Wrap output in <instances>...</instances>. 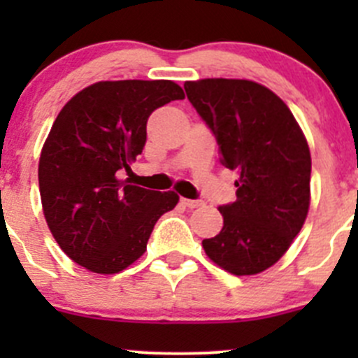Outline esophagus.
Returning <instances> with one entry per match:
<instances>
[{
    "label": "esophagus",
    "mask_w": 358,
    "mask_h": 358,
    "mask_svg": "<svg viewBox=\"0 0 358 358\" xmlns=\"http://www.w3.org/2000/svg\"><path fill=\"white\" fill-rule=\"evenodd\" d=\"M182 202L187 206V208H190V209L199 208V206H202V201H199V199H185V197H183Z\"/></svg>",
    "instance_id": "34e87169"
}]
</instances>
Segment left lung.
<instances>
[{"label":"left lung","instance_id":"8db88e82","mask_svg":"<svg viewBox=\"0 0 358 358\" xmlns=\"http://www.w3.org/2000/svg\"><path fill=\"white\" fill-rule=\"evenodd\" d=\"M183 88L222 164L239 173L237 199L218 208L223 229L202 248L227 272L255 275L282 258L308 215V143L289 107L258 83L218 78Z\"/></svg>","mask_w":358,"mask_h":358}]
</instances>
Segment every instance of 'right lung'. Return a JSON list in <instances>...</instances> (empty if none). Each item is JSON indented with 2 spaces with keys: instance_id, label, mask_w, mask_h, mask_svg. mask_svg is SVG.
Here are the masks:
<instances>
[{
  "instance_id": "add662e5",
  "label": "right lung",
  "mask_w": 358,
  "mask_h": 358,
  "mask_svg": "<svg viewBox=\"0 0 358 358\" xmlns=\"http://www.w3.org/2000/svg\"><path fill=\"white\" fill-rule=\"evenodd\" d=\"M185 99L168 79L100 81L81 90L53 122L39 157L43 213L62 251L95 273H117L145 252L154 225L178 204L175 192L122 182L142 154L147 119Z\"/></svg>"
}]
</instances>
